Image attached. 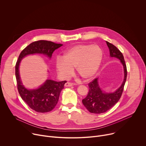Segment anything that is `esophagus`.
<instances>
[{
    "instance_id": "obj_1",
    "label": "esophagus",
    "mask_w": 146,
    "mask_h": 146,
    "mask_svg": "<svg viewBox=\"0 0 146 146\" xmlns=\"http://www.w3.org/2000/svg\"><path fill=\"white\" fill-rule=\"evenodd\" d=\"M73 85V84L71 83V82H66V84H65V86L66 87H70V86H71Z\"/></svg>"
}]
</instances>
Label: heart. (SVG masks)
<instances>
[{
  "label": "heart",
  "mask_w": 146,
  "mask_h": 146,
  "mask_svg": "<svg viewBox=\"0 0 146 146\" xmlns=\"http://www.w3.org/2000/svg\"><path fill=\"white\" fill-rule=\"evenodd\" d=\"M103 57V52L98 45L78 44L69 48L61 58H57L56 67L62 78H69L75 68L76 74L87 80L98 71Z\"/></svg>",
  "instance_id": "1"
}]
</instances>
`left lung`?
<instances>
[{
    "label": "left lung",
    "mask_w": 146,
    "mask_h": 146,
    "mask_svg": "<svg viewBox=\"0 0 146 146\" xmlns=\"http://www.w3.org/2000/svg\"><path fill=\"white\" fill-rule=\"evenodd\" d=\"M106 43L109 48L110 56L119 59L122 62L124 69L125 77L119 88L114 93H106L102 91L98 84V78H95L88 84L89 92L86 98L82 100V103L90 112L94 114H101L107 111L119 101L122 96L127 77L126 66L122 53L114 44L108 42H106Z\"/></svg>",
    "instance_id": "left-lung-1"
}]
</instances>
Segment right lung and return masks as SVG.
Returning a JSON list of instances; mask_svg holds the SVG:
<instances>
[{
	"mask_svg": "<svg viewBox=\"0 0 146 146\" xmlns=\"http://www.w3.org/2000/svg\"><path fill=\"white\" fill-rule=\"evenodd\" d=\"M62 46L51 41L44 40L31 43L22 50L15 64V77L19 93L22 99L33 110L38 112H47L53 110L58 103L59 96L64 88L66 80L56 82L47 80L39 88L35 90H28L21 82L19 68L21 59L28 54L40 53L51 57L53 52Z\"/></svg>",
	"mask_w": 146,
	"mask_h": 146,
	"instance_id": "right-lung-1",
	"label": "right lung"
}]
</instances>
